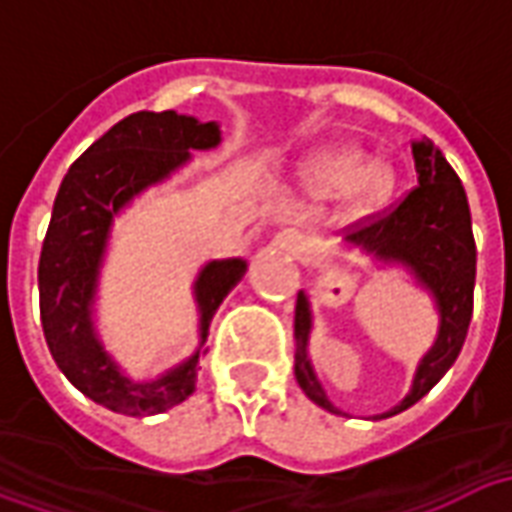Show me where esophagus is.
Segmentation results:
<instances>
[{"label": "esophagus", "mask_w": 512, "mask_h": 512, "mask_svg": "<svg viewBox=\"0 0 512 512\" xmlns=\"http://www.w3.org/2000/svg\"><path fill=\"white\" fill-rule=\"evenodd\" d=\"M274 246H277L279 252H288V255L299 257L304 255L307 241H304V235L299 230H282V233L274 235Z\"/></svg>", "instance_id": "34e87169"}]
</instances>
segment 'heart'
Masks as SVG:
<instances>
[{
  "label": "heart",
  "mask_w": 512,
  "mask_h": 512,
  "mask_svg": "<svg viewBox=\"0 0 512 512\" xmlns=\"http://www.w3.org/2000/svg\"><path fill=\"white\" fill-rule=\"evenodd\" d=\"M299 183L315 200L343 197V205L351 213H370L392 197L395 169L384 161L365 164L362 150L356 147H334L301 164Z\"/></svg>",
  "instance_id": "obj_1"
}]
</instances>
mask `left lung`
<instances>
[{"instance_id":"1","label":"left lung","mask_w":512,"mask_h":512,"mask_svg":"<svg viewBox=\"0 0 512 512\" xmlns=\"http://www.w3.org/2000/svg\"><path fill=\"white\" fill-rule=\"evenodd\" d=\"M411 156L417 169V183L403 200L384 216H367L351 227L345 244L362 249L381 263L406 266L422 288L428 290L439 312V334L430 351L419 359L414 384L395 408H389L376 419L395 417L417 400L428 395L439 384L441 376L455 365L463 340L469 332L474 304V271H477V249H474L472 216L469 202L455 169L441 156V150L430 139L411 142ZM312 312L304 293L296 299V381L312 403H318L332 414H343L323 392L321 381L312 370L307 343H310Z\"/></svg>"}]
</instances>
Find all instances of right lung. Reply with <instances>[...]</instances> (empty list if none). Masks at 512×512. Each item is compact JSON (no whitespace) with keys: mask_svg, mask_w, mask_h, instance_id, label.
<instances>
[{"mask_svg":"<svg viewBox=\"0 0 512 512\" xmlns=\"http://www.w3.org/2000/svg\"><path fill=\"white\" fill-rule=\"evenodd\" d=\"M219 142L216 123H200L172 109L136 112L87 147L62 178L40 249V323L65 378L109 411L153 417L183 403L194 392L213 315L246 274L241 257L211 260L200 268L194 279L200 345L158 378H128L95 334L93 301L115 216L136 194L189 164L191 150H211Z\"/></svg>","mask_w":512,"mask_h":512,"instance_id":"obj_1","label":"right lung"}]
</instances>
